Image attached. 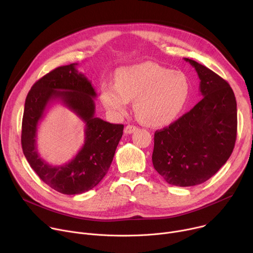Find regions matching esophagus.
Returning <instances> with one entry per match:
<instances>
[{
	"label": "esophagus",
	"instance_id": "esophagus-1",
	"mask_svg": "<svg viewBox=\"0 0 253 253\" xmlns=\"http://www.w3.org/2000/svg\"><path fill=\"white\" fill-rule=\"evenodd\" d=\"M137 129H138V128H137L136 126H134V125H127V126L125 127V129H124V132H125L126 134H132L133 132H135Z\"/></svg>",
	"mask_w": 253,
	"mask_h": 253
}]
</instances>
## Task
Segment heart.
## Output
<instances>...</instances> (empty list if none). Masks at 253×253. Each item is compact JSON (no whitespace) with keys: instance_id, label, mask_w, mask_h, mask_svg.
<instances>
[{"instance_id":"heart-1","label":"heart","mask_w":253,"mask_h":253,"mask_svg":"<svg viewBox=\"0 0 253 253\" xmlns=\"http://www.w3.org/2000/svg\"><path fill=\"white\" fill-rule=\"evenodd\" d=\"M116 83L100 85V100L114 115H123L130 99L142 123L163 126L174 121L186 106L191 84L182 71H172L154 62L122 67L116 72Z\"/></svg>"}]
</instances>
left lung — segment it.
Segmentation results:
<instances>
[{
    "label": "left lung",
    "mask_w": 253,
    "mask_h": 253,
    "mask_svg": "<svg viewBox=\"0 0 253 253\" xmlns=\"http://www.w3.org/2000/svg\"><path fill=\"white\" fill-rule=\"evenodd\" d=\"M184 60L197 72L204 98L169 127L156 131L153 164L166 182L187 187L211 178L230 158L237 135V103L226 80Z\"/></svg>",
    "instance_id": "8db88e82"
}]
</instances>
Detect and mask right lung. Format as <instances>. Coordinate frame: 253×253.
Wrapping results in <instances>:
<instances>
[{"label":"right lung","instance_id":"add662e5","mask_svg":"<svg viewBox=\"0 0 253 253\" xmlns=\"http://www.w3.org/2000/svg\"><path fill=\"white\" fill-rule=\"evenodd\" d=\"M77 63L61 66L33 84L24 106L21 144L30 167L50 188L63 194H81L102 181L108 173L124 125L95 117L96 92L88 78L77 70ZM57 100L84 123V143L68 163L53 166L40 156L37 126L46 108Z\"/></svg>","mask_w":253,"mask_h":253}]
</instances>
